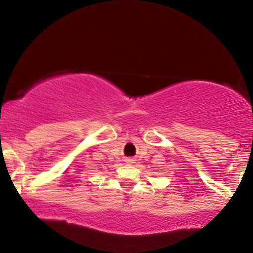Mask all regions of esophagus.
<instances>
[{"label":"esophagus","mask_w":253,"mask_h":253,"mask_svg":"<svg viewBox=\"0 0 253 253\" xmlns=\"http://www.w3.org/2000/svg\"><path fill=\"white\" fill-rule=\"evenodd\" d=\"M126 162H127V163H133V159L128 158V159H126Z\"/></svg>","instance_id":"1"}]
</instances>
